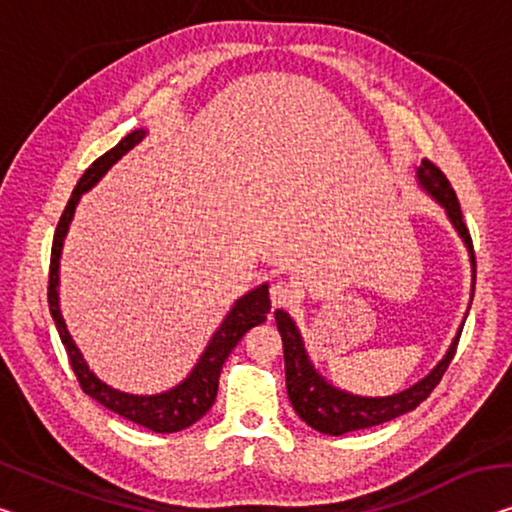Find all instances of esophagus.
<instances>
[{
  "label": "esophagus",
  "instance_id": "esophagus-1",
  "mask_svg": "<svg viewBox=\"0 0 512 512\" xmlns=\"http://www.w3.org/2000/svg\"><path fill=\"white\" fill-rule=\"evenodd\" d=\"M269 299L273 308H287V305H292L296 299V292L292 285H287V282H273L271 289H269Z\"/></svg>",
  "mask_w": 512,
  "mask_h": 512
}]
</instances>
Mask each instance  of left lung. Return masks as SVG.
Returning <instances> with one entry per match:
<instances>
[{"mask_svg": "<svg viewBox=\"0 0 512 512\" xmlns=\"http://www.w3.org/2000/svg\"><path fill=\"white\" fill-rule=\"evenodd\" d=\"M416 177L418 186L446 209V216L451 218L457 234L462 236L464 246L469 250L471 273H474L476 285L474 243H471V234L462 220V209L460 202H457L451 181H448L446 174L427 158L416 170ZM474 285H471V299H474ZM276 324L282 338V352H285V379L289 402H292V407L296 414H299L301 421L308 423L312 430L322 434H333V437L393 421V418L416 409L418 404L434 391V386L439 384L441 377H444L448 363L453 361L455 347L457 342H460L462 333V329L457 331L446 356L441 358V361L432 368L430 375L423 377L418 384L404 388V391L395 395H386V398H361V395L340 391V388H335L331 381H326L319 375L315 365H312L308 358V352H305L303 338L299 329H296L294 319L289 317L285 310H276Z\"/></svg>", "mask_w": 512, "mask_h": 512, "instance_id": "1", "label": "left lung"}]
</instances>
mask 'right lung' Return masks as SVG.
<instances>
[{
	"mask_svg": "<svg viewBox=\"0 0 512 512\" xmlns=\"http://www.w3.org/2000/svg\"><path fill=\"white\" fill-rule=\"evenodd\" d=\"M144 135H147L144 128L128 133L117 147H112L110 151H105L101 158H96L94 163L87 167V172L82 174L78 186L73 188L71 200H68L66 209L61 213L57 223L55 239H52L48 305H50V315L55 319V326L59 331L61 345L66 349L68 361H71V368L80 381L82 391H85L89 398H94L98 404H103L105 409L124 416L126 421H133L137 425L147 427L151 432L170 434L193 425L195 421H200V418L211 409V404L216 402L218 377H220V370H223V363L227 361V356L232 354V349L239 345L243 335L253 329V326L266 322V312L271 310V301H269V285H259L255 289H250L248 294H243L241 299L234 303V308L227 312V317L223 319V324L218 326V331L213 333L207 349L202 352L195 368L190 370V375L183 379L181 384H177L165 393L131 395V393L117 391V388L108 386L105 381L98 379L94 372L89 370V365L85 363V358H82L78 345H75L71 338V333H68L66 322L59 310L61 248H64L68 225H71L80 197L85 195L94 183H98V179H101L121 156H126L135 144H140L144 140Z\"/></svg>",
	"mask_w": 512,
	"mask_h": 512,
	"instance_id": "right-lung-1",
	"label": "right lung"
}]
</instances>
